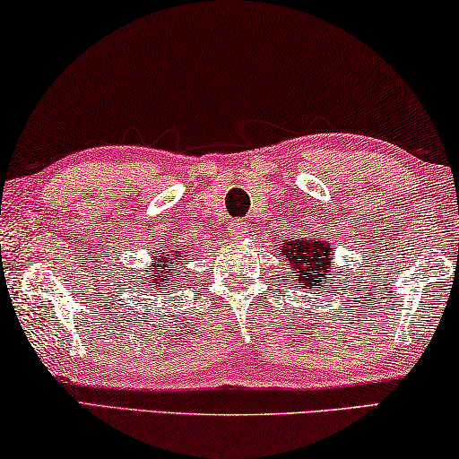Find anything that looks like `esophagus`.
I'll return each instance as SVG.
<instances>
[{"label":"esophagus","instance_id":"34e87169","mask_svg":"<svg viewBox=\"0 0 459 459\" xmlns=\"http://www.w3.org/2000/svg\"><path fill=\"white\" fill-rule=\"evenodd\" d=\"M229 235H230L232 238H243V237H247V235H249V224L243 222V221H235V222L230 224Z\"/></svg>","mask_w":459,"mask_h":459}]
</instances>
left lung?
Masks as SVG:
<instances>
[{"instance_id":"1","label":"left lung","mask_w":459,"mask_h":459,"mask_svg":"<svg viewBox=\"0 0 459 459\" xmlns=\"http://www.w3.org/2000/svg\"><path fill=\"white\" fill-rule=\"evenodd\" d=\"M333 251L334 245L320 241V238H309V241H289L285 249V257L291 262V268L295 270V281H299L307 289H318L326 285V281H331L333 268ZM325 281H322L321 279ZM339 279V276H337Z\"/></svg>"}]
</instances>
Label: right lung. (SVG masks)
<instances>
[{
    "instance_id": "obj_1",
    "label": "right lung",
    "mask_w": 459,
    "mask_h": 459,
    "mask_svg": "<svg viewBox=\"0 0 459 459\" xmlns=\"http://www.w3.org/2000/svg\"><path fill=\"white\" fill-rule=\"evenodd\" d=\"M153 257H156L158 266L153 268V270H150V273H152V281L158 285L156 289H164V287H166L168 264H170L172 260H177V257H183V255H180V251H177V254H174V251H162V254H156Z\"/></svg>"
}]
</instances>
